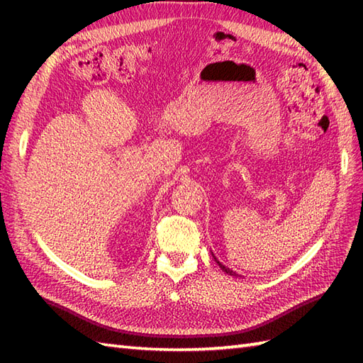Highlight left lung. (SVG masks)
Instances as JSON below:
<instances>
[{
    "label": "left lung",
    "mask_w": 363,
    "mask_h": 363,
    "mask_svg": "<svg viewBox=\"0 0 363 363\" xmlns=\"http://www.w3.org/2000/svg\"><path fill=\"white\" fill-rule=\"evenodd\" d=\"M215 260H217V257H215ZM217 264L220 265V268L223 269V272H225V273H228V274H230V276H238V274H235L234 272H233V269H229V268H226L225 265H223V264H220V262L217 260Z\"/></svg>",
    "instance_id": "left-lung-1"
}]
</instances>
